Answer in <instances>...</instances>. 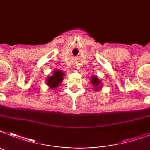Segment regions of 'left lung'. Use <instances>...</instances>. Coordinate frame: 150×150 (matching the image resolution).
Segmentation results:
<instances>
[{
	"instance_id": "1",
	"label": "left lung",
	"mask_w": 150,
	"mask_h": 150,
	"mask_svg": "<svg viewBox=\"0 0 150 150\" xmlns=\"http://www.w3.org/2000/svg\"><path fill=\"white\" fill-rule=\"evenodd\" d=\"M91 83L94 86V89H96V90H99V89H101V87H102L101 81L98 80V78L96 76H92V78H91Z\"/></svg>"
}]
</instances>
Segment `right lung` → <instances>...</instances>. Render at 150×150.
<instances>
[{
    "instance_id": "right-lung-1",
    "label": "right lung",
    "mask_w": 150,
    "mask_h": 150,
    "mask_svg": "<svg viewBox=\"0 0 150 150\" xmlns=\"http://www.w3.org/2000/svg\"><path fill=\"white\" fill-rule=\"evenodd\" d=\"M63 76H64V73L61 70H55L52 76L47 78L46 83L48 84L51 89H55L63 81Z\"/></svg>"
}]
</instances>
